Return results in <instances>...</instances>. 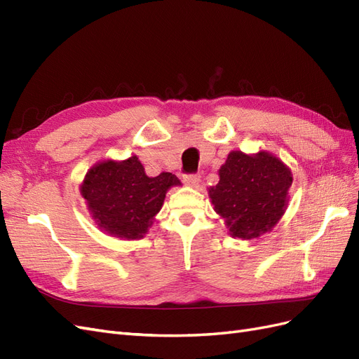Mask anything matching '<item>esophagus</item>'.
I'll use <instances>...</instances> for the list:
<instances>
[{
    "mask_svg": "<svg viewBox=\"0 0 359 359\" xmlns=\"http://www.w3.org/2000/svg\"><path fill=\"white\" fill-rule=\"evenodd\" d=\"M184 182H186V186L189 187H198L199 182H201V177L198 175H186L184 177Z\"/></svg>",
    "mask_w": 359,
    "mask_h": 359,
    "instance_id": "esophagus-1",
    "label": "esophagus"
}]
</instances>
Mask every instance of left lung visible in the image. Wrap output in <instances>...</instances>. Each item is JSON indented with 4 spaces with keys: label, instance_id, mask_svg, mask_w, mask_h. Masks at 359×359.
I'll use <instances>...</instances> for the list:
<instances>
[{
    "label": "left lung",
    "instance_id": "obj_1",
    "mask_svg": "<svg viewBox=\"0 0 359 359\" xmlns=\"http://www.w3.org/2000/svg\"><path fill=\"white\" fill-rule=\"evenodd\" d=\"M219 177L208 194L231 236L253 240L274 229L289 202L293 178L287 165L268 151H231Z\"/></svg>",
    "mask_w": 359,
    "mask_h": 359
}]
</instances>
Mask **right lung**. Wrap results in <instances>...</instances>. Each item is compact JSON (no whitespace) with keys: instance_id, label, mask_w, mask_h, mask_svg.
I'll return each mask as SVG.
<instances>
[{"instance_id":"right-lung-1","label":"right lung","mask_w":359,"mask_h":359,"mask_svg":"<svg viewBox=\"0 0 359 359\" xmlns=\"http://www.w3.org/2000/svg\"><path fill=\"white\" fill-rule=\"evenodd\" d=\"M175 186L181 181L170 172L148 177L137 156H132L95 163L79 190L100 231L121 240H139L153 224L168 190Z\"/></svg>"}]
</instances>
